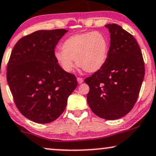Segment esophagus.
Here are the masks:
<instances>
[{
    "instance_id": "esophagus-1",
    "label": "esophagus",
    "mask_w": 156,
    "mask_h": 156,
    "mask_svg": "<svg viewBox=\"0 0 156 156\" xmlns=\"http://www.w3.org/2000/svg\"><path fill=\"white\" fill-rule=\"evenodd\" d=\"M76 80H77V82H78L79 84H81V83H82V82H84L83 79L81 78V77H77V79H76Z\"/></svg>"
}]
</instances>
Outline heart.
Segmentation results:
<instances>
[{"label": "heart", "instance_id": "1", "mask_svg": "<svg viewBox=\"0 0 156 156\" xmlns=\"http://www.w3.org/2000/svg\"><path fill=\"white\" fill-rule=\"evenodd\" d=\"M110 43L100 32H86L73 34L63 42V50L55 51L54 56L67 72L76 64L88 73L98 72L104 66L109 54Z\"/></svg>", "mask_w": 156, "mask_h": 156}]
</instances>
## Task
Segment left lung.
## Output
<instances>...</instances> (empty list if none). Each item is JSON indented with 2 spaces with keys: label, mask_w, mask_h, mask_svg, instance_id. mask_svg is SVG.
I'll use <instances>...</instances> for the list:
<instances>
[{
  "label": "left lung",
  "mask_w": 156,
  "mask_h": 156,
  "mask_svg": "<svg viewBox=\"0 0 156 156\" xmlns=\"http://www.w3.org/2000/svg\"><path fill=\"white\" fill-rule=\"evenodd\" d=\"M110 32L107 61L84 80L90 87L87 101L93 112L106 120L124 116L137 101L145 76L142 52L131 34L116 24L105 25Z\"/></svg>",
  "instance_id": "1"
}]
</instances>
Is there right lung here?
Returning <instances> with one entry per match:
<instances>
[{"label":"right lung","instance_id":"right-lung-1","mask_svg":"<svg viewBox=\"0 0 156 156\" xmlns=\"http://www.w3.org/2000/svg\"><path fill=\"white\" fill-rule=\"evenodd\" d=\"M64 29L38 30L21 38L7 65L6 78L13 101L23 116L47 124L61 116L77 86L74 74L65 72L54 56Z\"/></svg>","mask_w":156,"mask_h":156}]
</instances>
